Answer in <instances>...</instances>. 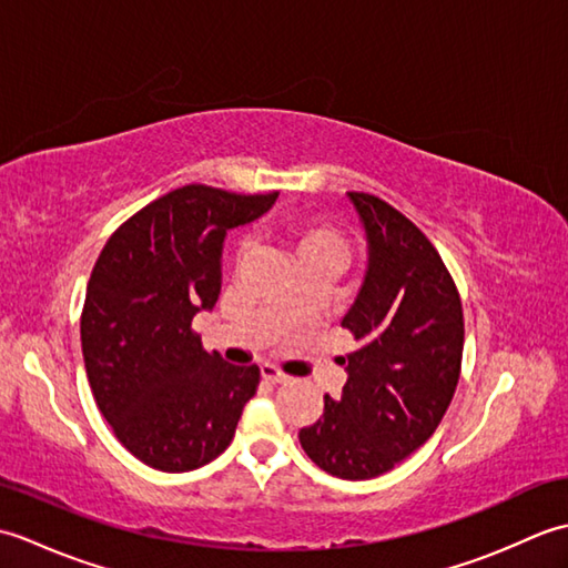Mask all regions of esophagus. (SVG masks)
<instances>
[{
  "label": "esophagus",
  "instance_id": "34e87169",
  "mask_svg": "<svg viewBox=\"0 0 568 568\" xmlns=\"http://www.w3.org/2000/svg\"><path fill=\"white\" fill-rule=\"evenodd\" d=\"M261 378H263V381H268V383H273V385H277V383H285V381H287L285 373H283L281 368H275L273 364H263V366H261Z\"/></svg>",
  "mask_w": 568,
  "mask_h": 568
}]
</instances>
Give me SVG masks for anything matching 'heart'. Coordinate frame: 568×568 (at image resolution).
Returning a JSON list of instances; mask_svg holds the SVG:
<instances>
[{
    "mask_svg": "<svg viewBox=\"0 0 568 568\" xmlns=\"http://www.w3.org/2000/svg\"><path fill=\"white\" fill-rule=\"evenodd\" d=\"M277 232L285 241V246L291 248L293 258L300 265L307 263H334L336 268L348 258V241L339 232V229L312 220V216H285V220L277 224ZM248 251L246 239H239L234 244V258L244 261Z\"/></svg>",
    "mask_w": 568,
    "mask_h": 568,
    "instance_id": "obj_1",
    "label": "heart"
}]
</instances>
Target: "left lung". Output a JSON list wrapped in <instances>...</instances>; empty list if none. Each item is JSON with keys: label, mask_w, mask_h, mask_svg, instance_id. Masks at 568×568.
I'll return each mask as SVG.
<instances>
[{"label": "left lung", "mask_w": 568, "mask_h": 568, "mask_svg": "<svg viewBox=\"0 0 568 568\" xmlns=\"http://www.w3.org/2000/svg\"><path fill=\"white\" fill-rule=\"evenodd\" d=\"M368 236V271L342 327L346 354L339 400L300 429L322 470L346 480L376 478L425 444L449 407L464 356V310L432 241L371 192H348Z\"/></svg>", "instance_id": "1"}]
</instances>
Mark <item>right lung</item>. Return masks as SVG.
<instances>
[{"label": "right lung", "mask_w": 568, "mask_h": 568, "mask_svg": "<svg viewBox=\"0 0 568 568\" xmlns=\"http://www.w3.org/2000/svg\"><path fill=\"white\" fill-rule=\"evenodd\" d=\"M273 202L275 192L171 190L129 216L94 263L80 317L88 381L114 437L151 468L210 464L258 388V366L204 352L192 317L220 297L229 229Z\"/></svg>", "instance_id": "add662e5"}]
</instances>
